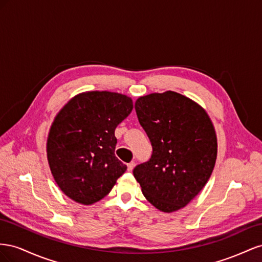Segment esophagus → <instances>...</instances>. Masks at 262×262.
Listing matches in <instances>:
<instances>
[{
    "instance_id": "esophagus-1",
    "label": "esophagus",
    "mask_w": 262,
    "mask_h": 262,
    "mask_svg": "<svg viewBox=\"0 0 262 262\" xmlns=\"http://www.w3.org/2000/svg\"><path fill=\"white\" fill-rule=\"evenodd\" d=\"M134 167H135V162H134V161H132L128 164H127V169H128V171H133Z\"/></svg>"
}]
</instances>
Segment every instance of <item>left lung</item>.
<instances>
[{
    "label": "left lung",
    "mask_w": 262,
    "mask_h": 262,
    "mask_svg": "<svg viewBox=\"0 0 262 262\" xmlns=\"http://www.w3.org/2000/svg\"><path fill=\"white\" fill-rule=\"evenodd\" d=\"M135 110L152 154L134 168V177L155 207L180 210L213 172L217 140L211 119L195 102L172 91L141 96Z\"/></svg>",
    "instance_id": "8db88e82"
}]
</instances>
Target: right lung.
Returning a JSON list of instances; mask_svg holds the SVG:
<instances>
[{"mask_svg":"<svg viewBox=\"0 0 262 262\" xmlns=\"http://www.w3.org/2000/svg\"><path fill=\"white\" fill-rule=\"evenodd\" d=\"M126 95L94 91L77 95L56 116L47 140L51 173L73 201L90 205L106 196L127 169L115 156V128L130 114Z\"/></svg>","mask_w":262,"mask_h":262,"instance_id":"1","label":"right lung"}]
</instances>
